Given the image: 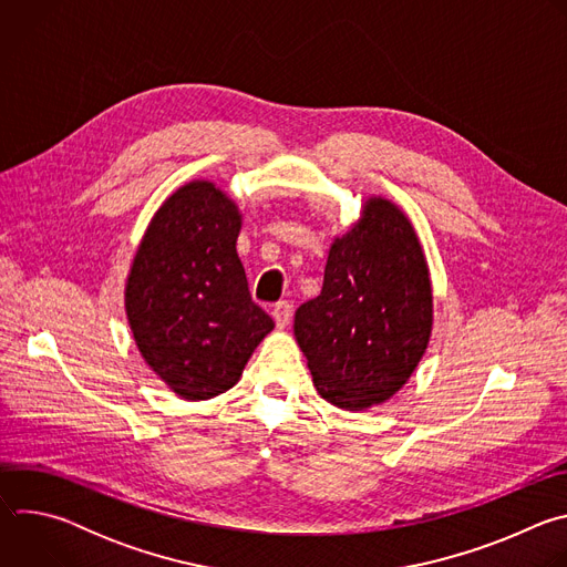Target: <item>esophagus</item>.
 Returning a JSON list of instances; mask_svg holds the SVG:
<instances>
[{"instance_id": "34e87169", "label": "esophagus", "mask_w": 567, "mask_h": 567, "mask_svg": "<svg viewBox=\"0 0 567 567\" xmlns=\"http://www.w3.org/2000/svg\"><path fill=\"white\" fill-rule=\"evenodd\" d=\"M291 316H293V307L289 300H280L274 305V318H276V326L280 330H285L289 322H291Z\"/></svg>"}]
</instances>
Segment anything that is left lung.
I'll return each instance as SVG.
<instances>
[{
	"label": "left lung",
	"mask_w": 567,
	"mask_h": 567,
	"mask_svg": "<svg viewBox=\"0 0 567 567\" xmlns=\"http://www.w3.org/2000/svg\"><path fill=\"white\" fill-rule=\"evenodd\" d=\"M431 328L420 239L406 215L374 197L334 239L320 293L296 309L293 334L316 390L348 411L390 399L417 368Z\"/></svg>",
	"instance_id": "8db88e82"
}]
</instances>
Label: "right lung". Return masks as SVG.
<instances>
[{
    "label": "right lung",
    "instance_id": "add662e5",
    "mask_svg": "<svg viewBox=\"0 0 567 567\" xmlns=\"http://www.w3.org/2000/svg\"><path fill=\"white\" fill-rule=\"evenodd\" d=\"M239 224L221 190L193 182L156 210L127 278V320L145 363L190 401L233 388L274 330L237 258Z\"/></svg>",
    "mask_w": 567,
    "mask_h": 567
}]
</instances>
